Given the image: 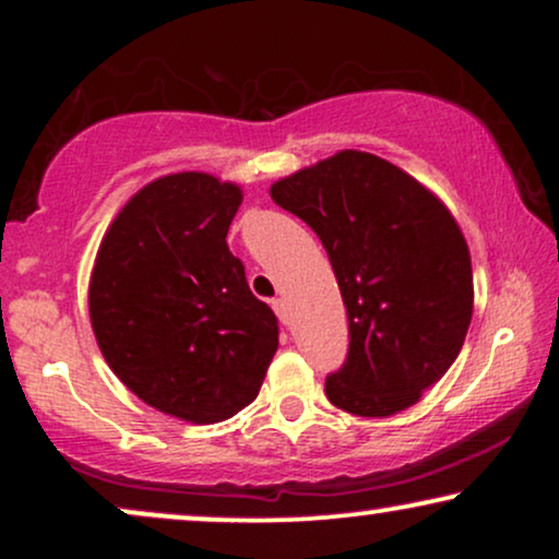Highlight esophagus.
Wrapping results in <instances>:
<instances>
[{"label": "esophagus", "instance_id": "obj_1", "mask_svg": "<svg viewBox=\"0 0 559 559\" xmlns=\"http://www.w3.org/2000/svg\"><path fill=\"white\" fill-rule=\"evenodd\" d=\"M271 305H273L275 316H278V318H281V323H286V320H288V316H286V301H284V299H281V297H275V299L271 301Z\"/></svg>", "mask_w": 559, "mask_h": 559}]
</instances>
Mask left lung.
<instances>
[{
  "label": "left lung",
  "instance_id": "obj_1",
  "mask_svg": "<svg viewBox=\"0 0 559 559\" xmlns=\"http://www.w3.org/2000/svg\"><path fill=\"white\" fill-rule=\"evenodd\" d=\"M271 197L316 230L342 288L349 352L325 396L360 418L413 407L457 360L473 318L454 217L413 176L355 150L273 183Z\"/></svg>",
  "mask_w": 559,
  "mask_h": 559
}]
</instances>
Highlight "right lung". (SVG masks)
<instances>
[{
    "label": "right lung",
    "instance_id": "obj_1",
    "mask_svg": "<svg viewBox=\"0 0 559 559\" xmlns=\"http://www.w3.org/2000/svg\"><path fill=\"white\" fill-rule=\"evenodd\" d=\"M239 204V186L207 173L157 178L120 210L94 262L88 316L107 365L189 423L247 407L278 349V318L226 243Z\"/></svg>",
    "mask_w": 559,
    "mask_h": 559
}]
</instances>
